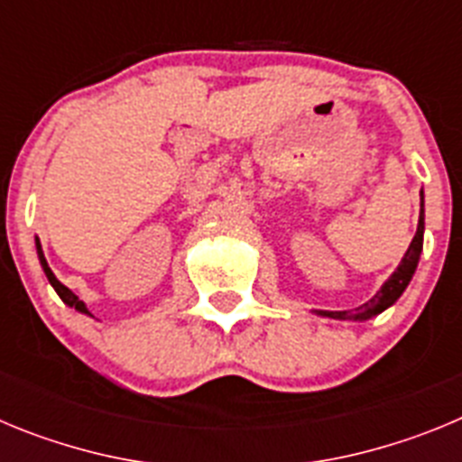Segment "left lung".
<instances>
[{"instance_id":"1","label":"left lung","mask_w":462,"mask_h":462,"mask_svg":"<svg viewBox=\"0 0 462 462\" xmlns=\"http://www.w3.org/2000/svg\"><path fill=\"white\" fill-rule=\"evenodd\" d=\"M423 231H426V215H423V191H421V212H419V226H416V234L411 238L410 247H407L405 256L398 263V268L393 271V275L383 282L382 289L370 298L368 303H363L361 308H356L354 312H328V310H317V314L321 317H330V319H342V321H368L377 314H382L383 310H389L391 305L402 296V291L407 289V284L414 277L416 266H419V259H421L423 252Z\"/></svg>"}]
</instances>
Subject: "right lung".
I'll use <instances>...</instances> for the list:
<instances>
[{
  "label": "right lung",
  "mask_w": 462,
  "mask_h": 462,
  "mask_svg": "<svg viewBox=\"0 0 462 462\" xmlns=\"http://www.w3.org/2000/svg\"><path fill=\"white\" fill-rule=\"evenodd\" d=\"M36 256H39V263H41V268H43V273H46L48 282H51V287L55 289V291H57V296L62 298V300H64V305H69V308H73V310H76V312H80V314H88V317H92V312H89V310H88V305H85L83 300H80V298L76 296V293L71 291V289H69V287H64L62 282H60V280H57V277H55V273L51 271V266H48L46 256H43V250H41V243H39V238H36Z\"/></svg>",
  "instance_id": "obj_1"
}]
</instances>
